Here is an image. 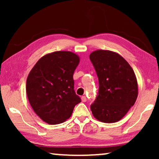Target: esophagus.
I'll use <instances>...</instances> for the list:
<instances>
[{
    "instance_id": "34e87169",
    "label": "esophagus",
    "mask_w": 159,
    "mask_h": 159,
    "mask_svg": "<svg viewBox=\"0 0 159 159\" xmlns=\"http://www.w3.org/2000/svg\"><path fill=\"white\" fill-rule=\"evenodd\" d=\"M81 100H82V102H86L87 101V98L85 96H82L81 98Z\"/></svg>"
}]
</instances>
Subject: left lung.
I'll return each mask as SVG.
<instances>
[{
  "instance_id": "left-lung-1",
  "label": "left lung",
  "mask_w": 159,
  "mask_h": 159,
  "mask_svg": "<svg viewBox=\"0 0 159 159\" xmlns=\"http://www.w3.org/2000/svg\"><path fill=\"white\" fill-rule=\"evenodd\" d=\"M90 59L99 82L98 95L90 106L93 115L104 123L121 120L135 103L137 78L128 62L115 52L97 50Z\"/></svg>"
}]
</instances>
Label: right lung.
Returning a JSON list of instances; mask_svg holds the SVG:
<instances>
[{"label":"right lung","instance_id":"right-lung-1","mask_svg":"<svg viewBox=\"0 0 159 159\" xmlns=\"http://www.w3.org/2000/svg\"><path fill=\"white\" fill-rule=\"evenodd\" d=\"M80 57L70 51H55L38 60L28 75L26 91L36 114L49 125L64 122L81 102L74 90L73 75Z\"/></svg>","mask_w":159,"mask_h":159}]
</instances>
